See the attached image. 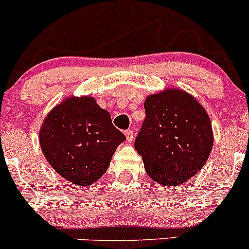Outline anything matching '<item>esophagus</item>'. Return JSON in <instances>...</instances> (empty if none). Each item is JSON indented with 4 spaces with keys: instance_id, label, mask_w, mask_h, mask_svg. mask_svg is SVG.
Wrapping results in <instances>:
<instances>
[{
    "instance_id": "34e87169",
    "label": "esophagus",
    "mask_w": 249,
    "mask_h": 249,
    "mask_svg": "<svg viewBox=\"0 0 249 249\" xmlns=\"http://www.w3.org/2000/svg\"><path fill=\"white\" fill-rule=\"evenodd\" d=\"M124 134H125V137H126V142H131L133 141V132L131 130H126L124 132Z\"/></svg>"
}]
</instances>
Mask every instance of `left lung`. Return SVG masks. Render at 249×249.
Masks as SVG:
<instances>
[{
  "mask_svg": "<svg viewBox=\"0 0 249 249\" xmlns=\"http://www.w3.org/2000/svg\"><path fill=\"white\" fill-rule=\"evenodd\" d=\"M134 147L154 182L179 186L207 161L213 131L206 110L190 93L167 89L146 97Z\"/></svg>",
  "mask_w": 249,
  "mask_h": 249,
  "instance_id": "left-lung-1",
  "label": "left lung"
}]
</instances>
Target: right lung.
I'll return each mask as SVG.
<instances>
[{
    "label": "right lung",
    "instance_id": "right-lung-1",
    "mask_svg": "<svg viewBox=\"0 0 249 249\" xmlns=\"http://www.w3.org/2000/svg\"><path fill=\"white\" fill-rule=\"evenodd\" d=\"M125 136L92 97H68L48 113L39 130L42 152L71 184L89 186L107 172Z\"/></svg>",
    "mask_w": 249,
    "mask_h": 249
}]
</instances>
